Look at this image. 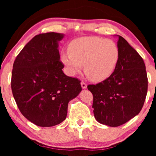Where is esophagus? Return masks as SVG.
Masks as SVG:
<instances>
[{"instance_id": "esophagus-1", "label": "esophagus", "mask_w": 156, "mask_h": 156, "mask_svg": "<svg viewBox=\"0 0 156 156\" xmlns=\"http://www.w3.org/2000/svg\"><path fill=\"white\" fill-rule=\"evenodd\" d=\"M80 84H81V87L83 89H86L87 87V84L85 83V82H83L82 81L81 83H80Z\"/></svg>"}]
</instances>
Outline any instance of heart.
Instances as JSON below:
<instances>
[{
	"label": "heart",
	"instance_id": "heart-1",
	"mask_svg": "<svg viewBox=\"0 0 156 156\" xmlns=\"http://www.w3.org/2000/svg\"><path fill=\"white\" fill-rule=\"evenodd\" d=\"M63 53L62 62L70 74L79 73L83 65L89 80L100 82L108 78L117 67L119 49L113 40L98 37H83L73 39Z\"/></svg>",
	"mask_w": 156,
	"mask_h": 156
}]
</instances>
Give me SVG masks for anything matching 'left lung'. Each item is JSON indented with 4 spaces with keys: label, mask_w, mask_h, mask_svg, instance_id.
<instances>
[{
    "label": "left lung",
    "mask_w": 156,
    "mask_h": 156,
    "mask_svg": "<svg viewBox=\"0 0 156 156\" xmlns=\"http://www.w3.org/2000/svg\"><path fill=\"white\" fill-rule=\"evenodd\" d=\"M118 37L120 56L114 72L101 83L87 86L93 94L96 120L111 127L125 124L140 112L148 87L143 58L123 37Z\"/></svg>",
    "instance_id": "8db88e82"
}]
</instances>
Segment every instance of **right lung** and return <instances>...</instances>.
Segmentation results:
<instances>
[{"label": "right lung", "mask_w": 156, "mask_h": 156, "mask_svg": "<svg viewBox=\"0 0 156 156\" xmlns=\"http://www.w3.org/2000/svg\"><path fill=\"white\" fill-rule=\"evenodd\" d=\"M55 32L35 36L16 57L12 73V94L21 114L34 124L51 127L67 117L68 103L82 90L80 80L62 71Z\"/></svg>", "instance_id": "1"}]
</instances>
